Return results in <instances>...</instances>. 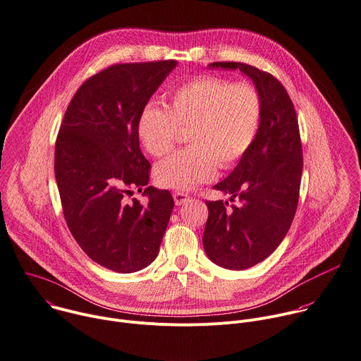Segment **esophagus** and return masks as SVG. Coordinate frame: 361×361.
I'll use <instances>...</instances> for the list:
<instances>
[{
  "label": "esophagus",
  "instance_id": "esophagus-1",
  "mask_svg": "<svg viewBox=\"0 0 361 361\" xmlns=\"http://www.w3.org/2000/svg\"><path fill=\"white\" fill-rule=\"evenodd\" d=\"M173 197H174L176 205H183L184 202H187L190 200V195L187 192H184V191H176L173 194Z\"/></svg>",
  "mask_w": 361,
  "mask_h": 361
}]
</instances>
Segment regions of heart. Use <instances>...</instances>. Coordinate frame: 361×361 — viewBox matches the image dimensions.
Segmentation results:
<instances>
[{"label": "heart", "mask_w": 361, "mask_h": 361, "mask_svg": "<svg viewBox=\"0 0 361 361\" xmlns=\"http://www.w3.org/2000/svg\"><path fill=\"white\" fill-rule=\"evenodd\" d=\"M261 97L248 82L231 83L198 76L176 87L166 107L147 104L137 120V135L153 157L167 156L185 130L190 146L154 169L156 181L191 190L214 178L216 167L229 169L254 143L261 125Z\"/></svg>", "instance_id": "1"}]
</instances>
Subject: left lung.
Returning <instances> with one entry per match:
<instances>
[{"label":"left lung","instance_id":"left-lung-1","mask_svg":"<svg viewBox=\"0 0 361 361\" xmlns=\"http://www.w3.org/2000/svg\"><path fill=\"white\" fill-rule=\"evenodd\" d=\"M239 69L259 93L262 114L254 143L233 171L214 190L231 194L232 204L205 201L208 219L202 245L216 265L243 271L267 259L283 241L298 209L303 170L295 106L271 73L241 62H214Z\"/></svg>","mask_w":361,"mask_h":361}]
</instances>
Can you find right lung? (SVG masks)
I'll list each match as a JSON object with an SVG mask.
<instances>
[{
  "mask_svg": "<svg viewBox=\"0 0 361 361\" xmlns=\"http://www.w3.org/2000/svg\"><path fill=\"white\" fill-rule=\"evenodd\" d=\"M177 61L114 63L86 79L72 97L55 143V178L63 218L96 264L132 274L159 254L174 208L169 190L146 187L150 163L137 120ZM137 189L142 204L130 200Z\"/></svg>",
  "mask_w": 361,
  "mask_h": 361,
  "instance_id": "obj_1",
  "label": "right lung"
}]
</instances>
